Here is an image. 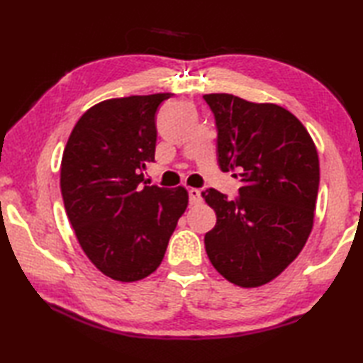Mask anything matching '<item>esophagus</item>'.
<instances>
[{
    "mask_svg": "<svg viewBox=\"0 0 363 363\" xmlns=\"http://www.w3.org/2000/svg\"><path fill=\"white\" fill-rule=\"evenodd\" d=\"M201 191H199L198 189H189V201L191 206L195 204H199L201 203Z\"/></svg>",
    "mask_w": 363,
    "mask_h": 363,
    "instance_id": "34e87169",
    "label": "esophagus"
}]
</instances>
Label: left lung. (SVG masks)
I'll use <instances>...</instances> for the list:
<instances>
[{
    "mask_svg": "<svg viewBox=\"0 0 363 363\" xmlns=\"http://www.w3.org/2000/svg\"><path fill=\"white\" fill-rule=\"evenodd\" d=\"M203 98L215 117L218 165L242 177L233 201L215 189L203 191L217 213L204 237L206 252L229 282L259 287L279 276L309 238L318 152L303 123L281 106L229 94Z\"/></svg>",
    "mask_w": 363,
    "mask_h": 363,
    "instance_id": "1",
    "label": "left lung"
}]
</instances>
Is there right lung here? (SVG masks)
<instances>
[{"instance_id": "obj_1", "label": "right lung", "mask_w": 363, "mask_h": 363, "mask_svg": "<svg viewBox=\"0 0 363 363\" xmlns=\"http://www.w3.org/2000/svg\"><path fill=\"white\" fill-rule=\"evenodd\" d=\"M172 94L106 99L73 128L60 165L67 217L82 251L115 281L150 276L186 212L184 187L146 186L156 152V112Z\"/></svg>"}]
</instances>
